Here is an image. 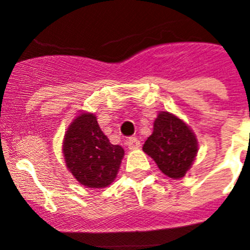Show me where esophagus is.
I'll use <instances>...</instances> for the list:
<instances>
[{
  "label": "esophagus",
  "instance_id": "1",
  "mask_svg": "<svg viewBox=\"0 0 250 250\" xmlns=\"http://www.w3.org/2000/svg\"><path fill=\"white\" fill-rule=\"evenodd\" d=\"M126 145L130 150L138 149V147H140V141H139V139L135 138V136H131V138H129L126 140Z\"/></svg>",
  "mask_w": 250,
  "mask_h": 250
}]
</instances>
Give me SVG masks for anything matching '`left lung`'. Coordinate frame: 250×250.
<instances>
[{
  "mask_svg": "<svg viewBox=\"0 0 250 250\" xmlns=\"http://www.w3.org/2000/svg\"><path fill=\"white\" fill-rule=\"evenodd\" d=\"M143 150L154 159L165 175L179 179L190 169L198 152V143L187 124L163 111L155 119L154 131Z\"/></svg>",
  "mask_w": 250,
  "mask_h": 250,
  "instance_id": "1",
  "label": "left lung"
}]
</instances>
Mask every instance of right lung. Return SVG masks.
I'll use <instances>...</instances> for the list:
<instances>
[{
  "label": "right lung",
  "instance_id": "obj_1",
  "mask_svg": "<svg viewBox=\"0 0 250 250\" xmlns=\"http://www.w3.org/2000/svg\"><path fill=\"white\" fill-rule=\"evenodd\" d=\"M66 165L80 184L105 188L119 171L124 149L112 145L101 131L94 114H81L63 138Z\"/></svg>",
  "mask_w": 250,
  "mask_h": 250
}]
</instances>
